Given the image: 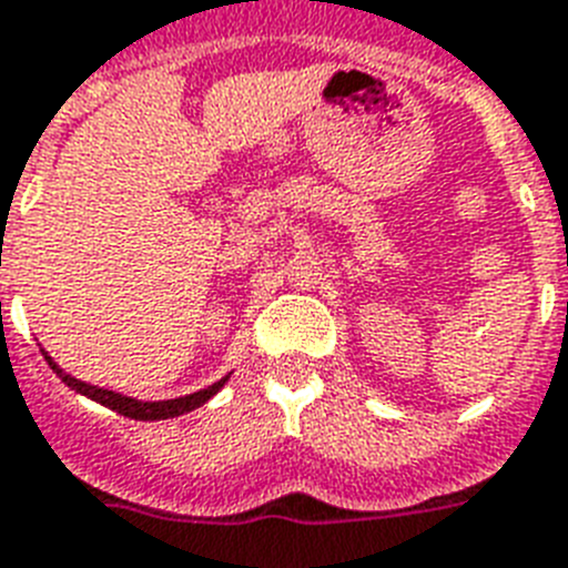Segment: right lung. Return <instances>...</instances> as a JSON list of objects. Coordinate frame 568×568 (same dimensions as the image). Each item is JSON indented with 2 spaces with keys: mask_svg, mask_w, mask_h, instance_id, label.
<instances>
[{
  "mask_svg": "<svg viewBox=\"0 0 568 568\" xmlns=\"http://www.w3.org/2000/svg\"><path fill=\"white\" fill-rule=\"evenodd\" d=\"M42 357H45V363L51 365V372L58 374V377L63 379L65 386L72 388V392H78V395L101 403V406H106V409L119 412V415L133 420H168V418H180V415H189V412L200 409L203 403H209L211 397L217 395L220 388L229 383V374H226L223 379L211 383L209 388H200V392H194V395L173 397V400H135V397H126L121 395V392H110V388L92 386V383H83V379L65 374L63 368L49 357V351H42Z\"/></svg>",
  "mask_w": 568,
  "mask_h": 568,
  "instance_id": "add662e5",
  "label": "right lung"
}]
</instances>
